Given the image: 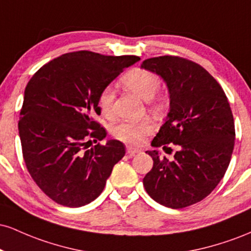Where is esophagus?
<instances>
[{
    "label": "esophagus",
    "instance_id": "obj_1",
    "mask_svg": "<svg viewBox=\"0 0 251 251\" xmlns=\"http://www.w3.org/2000/svg\"><path fill=\"white\" fill-rule=\"evenodd\" d=\"M126 151H127V154L129 155V157H133L134 154L139 153L142 150L137 149V148H132V146H127V148H126Z\"/></svg>",
    "mask_w": 251,
    "mask_h": 251
}]
</instances>
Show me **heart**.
<instances>
[{
	"label": "heart",
	"mask_w": 251,
	"mask_h": 251,
	"mask_svg": "<svg viewBox=\"0 0 251 251\" xmlns=\"http://www.w3.org/2000/svg\"><path fill=\"white\" fill-rule=\"evenodd\" d=\"M124 85L144 100H150V103L154 109H160L163 106L162 100L154 97L159 91L160 80L153 72L144 68H134L122 77ZM114 101V89L111 86H106L100 91L98 96V106L103 114L108 116L112 112ZM153 131V124L151 120L145 119L140 122H122L111 128V133L114 139L127 144H140Z\"/></svg>",
	"instance_id": "heart-1"
}]
</instances>
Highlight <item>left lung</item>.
<instances>
[{"instance_id": "1", "label": "left lung", "mask_w": 251, "mask_h": 251, "mask_svg": "<svg viewBox=\"0 0 251 251\" xmlns=\"http://www.w3.org/2000/svg\"><path fill=\"white\" fill-rule=\"evenodd\" d=\"M142 68L162 76L170 94V112L151 145L178 146L174 160L146 151L153 168L144 188L164 206L185 208L211 194L226 175L235 145L231 108L220 83L198 63L164 55L145 60Z\"/></svg>"}]
</instances>
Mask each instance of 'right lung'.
<instances>
[{"mask_svg":"<svg viewBox=\"0 0 251 251\" xmlns=\"http://www.w3.org/2000/svg\"><path fill=\"white\" fill-rule=\"evenodd\" d=\"M140 57L79 50L51 60L25 89L19 134L22 154L36 185L50 200L70 208L91 203L102 192L125 145L108 140L93 119L101 113L100 91Z\"/></svg>","mask_w":251,"mask_h":251,"instance_id":"add662e5","label":"right lung"}]
</instances>
